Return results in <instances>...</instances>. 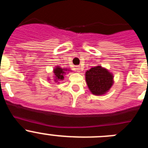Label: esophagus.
<instances>
[{"instance_id":"1","label":"esophagus","mask_w":148,"mask_h":148,"mask_svg":"<svg viewBox=\"0 0 148 148\" xmlns=\"http://www.w3.org/2000/svg\"><path fill=\"white\" fill-rule=\"evenodd\" d=\"M75 70H76V71L78 72V73H80V72L82 71V67L79 66H75Z\"/></svg>"}]
</instances>
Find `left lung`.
Returning <instances> with one entry per match:
<instances>
[{
  "instance_id": "obj_1",
  "label": "left lung",
  "mask_w": 148,
  "mask_h": 148,
  "mask_svg": "<svg viewBox=\"0 0 148 148\" xmlns=\"http://www.w3.org/2000/svg\"><path fill=\"white\" fill-rule=\"evenodd\" d=\"M113 78V73L101 65L90 68L85 73L87 87L95 95H103L108 92L114 83Z\"/></svg>"
}]
</instances>
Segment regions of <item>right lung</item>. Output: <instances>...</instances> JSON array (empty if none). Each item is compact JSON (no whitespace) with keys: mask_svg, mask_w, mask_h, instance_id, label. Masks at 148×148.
<instances>
[{"mask_svg":"<svg viewBox=\"0 0 148 148\" xmlns=\"http://www.w3.org/2000/svg\"><path fill=\"white\" fill-rule=\"evenodd\" d=\"M71 71L67 68H61L59 66H55L53 69V81L56 83L59 84L61 81L64 80V75L66 73H69L68 72ZM48 81H49V78H48Z\"/></svg>","mask_w":148,"mask_h":148,"instance_id":"obj_1","label":"right lung"}]
</instances>
